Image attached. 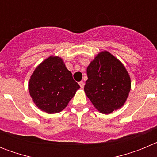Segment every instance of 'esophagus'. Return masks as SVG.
Here are the masks:
<instances>
[{
  "label": "esophagus",
  "mask_w": 157,
  "mask_h": 157,
  "mask_svg": "<svg viewBox=\"0 0 157 157\" xmlns=\"http://www.w3.org/2000/svg\"><path fill=\"white\" fill-rule=\"evenodd\" d=\"M78 84H79V86L81 88H83V87H84V82H83L82 81L79 82H78Z\"/></svg>",
  "instance_id": "34e87169"
}]
</instances>
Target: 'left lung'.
<instances>
[{"instance_id": "obj_1", "label": "left lung", "mask_w": 157, "mask_h": 157, "mask_svg": "<svg viewBox=\"0 0 157 157\" xmlns=\"http://www.w3.org/2000/svg\"><path fill=\"white\" fill-rule=\"evenodd\" d=\"M84 90L96 109L109 114L124 105L130 90V78L121 62L109 52H100L86 70Z\"/></svg>"}]
</instances>
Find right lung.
<instances>
[{"label": "right lung", "mask_w": 157, "mask_h": 157, "mask_svg": "<svg viewBox=\"0 0 157 157\" xmlns=\"http://www.w3.org/2000/svg\"><path fill=\"white\" fill-rule=\"evenodd\" d=\"M79 88L71 72L58 56H50L44 60L29 82V92L35 105L49 114L66 108Z\"/></svg>", "instance_id": "obj_1"}]
</instances>
